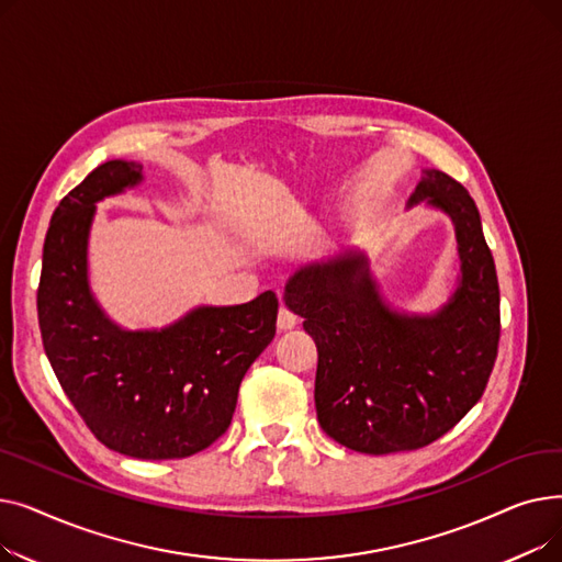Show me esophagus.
Returning <instances> with one entry per match:
<instances>
[{"label":"esophagus","mask_w":562,"mask_h":562,"mask_svg":"<svg viewBox=\"0 0 562 562\" xmlns=\"http://www.w3.org/2000/svg\"><path fill=\"white\" fill-rule=\"evenodd\" d=\"M299 326V316L293 314L289 307H280V312H278V328L280 330H291V328H296Z\"/></svg>","instance_id":"1"}]
</instances>
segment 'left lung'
<instances>
[{"label": "left lung", "mask_w": 562, "mask_h": 562, "mask_svg": "<svg viewBox=\"0 0 562 562\" xmlns=\"http://www.w3.org/2000/svg\"><path fill=\"white\" fill-rule=\"evenodd\" d=\"M422 200L451 216L460 252V284L439 312H394L362 252L305 266L284 286L318 350L316 419L369 456L415 451L449 432L481 401L498 350V280L476 202L441 170H424L409 204Z\"/></svg>", "instance_id": "8db88e82"}]
</instances>
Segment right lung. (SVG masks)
Returning <instances> with one entry per match:
<instances>
[{"label":"right lung","instance_id":"1","mask_svg":"<svg viewBox=\"0 0 562 562\" xmlns=\"http://www.w3.org/2000/svg\"><path fill=\"white\" fill-rule=\"evenodd\" d=\"M140 170L106 161L58 202L43 246L38 323L66 396L106 449L177 460L227 430L246 371L276 337L278 296L195 307L161 330L117 328L88 289V229L95 202L136 187Z\"/></svg>","mask_w":562,"mask_h":562}]
</instances>
